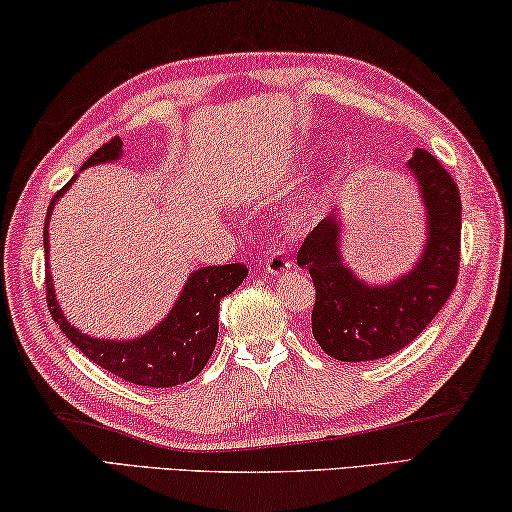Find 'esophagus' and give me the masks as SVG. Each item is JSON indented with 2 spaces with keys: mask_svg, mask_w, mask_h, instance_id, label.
Instances as JSON below:
<instances>
[{
  "mask_svg": "<svg viewBox=\"0 0 512 512\" xmlns=\"http://www.w3.org/2000/svg\"><path fill=\"white\" fill-rule=\"evenodd\" d=\"M290 267V258L285 254H279V251H272V254L265 258V270L270 274H283L288 272Z\"/></svg>",
  "mask_w": 512,
  "mask_h": 512,
  "instance_id": "34e87169",
  "label": "esophagus"
}]
</instances>
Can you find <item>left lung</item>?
Segmentation results:
<instances>
[{"mask_svg":"<svg viewBox=\"0 0 512 512\" xmlns=\"http://www.w3.org/2000/svg\"><path fill=\"white\" fill-rule=\"evenodd\" d=\"M407 166L423 191L429 224L423 256L407 276L380 288L357 281L342 263L335 215L308 233L297 254L317 290L312 335L339 362H371L402 351L438 315L459 279V186L423 148L414 150Z\"/></svg>","mask_w":512,"mask_h":512,"instance_id":"obj_1","label":"left lung"}]
</instances>
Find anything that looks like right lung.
<instances>
[{
  "label": "right lung",
  "instance_id": "1",
  "mask_svg": "<svg viewBox=\"0 0 512 512\" xmlns=\"http://www.w3.org/2000/svg\"><path fill=\"white\" fill-rule=\"evenodd\" d=\"M121 155V139L114 137L103 143L83 168L94 164H105ZM74 182V179H71ZM69 182V184H71ZM65 184L53 195L44 220V256L49 254V215L53 202L67 191ZM247 267L242 263L231 265H213L202 267L191 274V279L184 285L182 294L170 310V315L159 326L150 330L148 335L130 339V342H110V339H96L80 333L69 321L62 317L58 308L56 294H53L51 274L47 270V306L62 333L69 337V342L83 351L94 364L101 366L107 373L119 375L121 380L139 387H177V384L193 380L200 373L215 348L218 339V317L220 301L238 288L245 281Z\"/></svg>",
  "mask_w": 512,
  "mask_h": 512
}]
</instances>
